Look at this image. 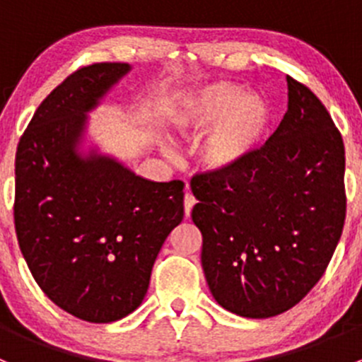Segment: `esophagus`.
Masks as SVG:
<instances>
[{
	"mask_svg": "<svg viewBox=\"0 0 362 362\" xmlns=\"http://www.w3.org/2000/svg\"><path fill=\"white\" fill-rule=\"evenodd\" d=\"M194 204H196L194 196H192L191 192H185V196H184V210H185V217H189V215H191L192 206H194Z\"/></svg>",
	"mask_w": 362,
	"mask_h": 362,
	"instance_id": "34e87169",
	"label": "esophagus"
}]
</instances>
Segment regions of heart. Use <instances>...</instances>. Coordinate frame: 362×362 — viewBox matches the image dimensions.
<instances>
[{"label":"heart","instance_id":"obj_1","mask_svg":"<svg viewBox=\"0 0 362 362\" xmlns=\"http://www.w3.org/2000/svg\"><path fill=\"white\" fill-rule=\"evenodd\" d=\"M272 113L257 96L231 82H215L184 96L171 124L175 133L194 140L210 129L199 160L210 171H226L247 159L264 140Z\"/></svg>","mask_w":362,"mask_h":362}]
</instances>
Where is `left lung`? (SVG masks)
<instances>
[{
    "label": "left lung",
    "instance_id": "left-lung-1",
    "mask_svg": "<svg viewBox=\"0 0 362 362\" xmlns=\"http://www.w3.org/2000/svg\"><path fill=\"white\" fill-rule=\"evenodd\" d=\"M287 89L286 115L262 147L191 180L208 287L222 308L249 319L298 305L326 272L345 224L341 133L308 87L287 76Z\"/></svg>",
    "mask_w": 362,
    "mask_h": 362
}]
</instances>
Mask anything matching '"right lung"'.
I'll return each mask as SVG.
<instances>
[{"mask_svg": "<svg viewBox=\"0 0 362 362\" xmlns=\"http://www.w3.org/2000/svg\"><path fill=\"white\" fill-rule=\"evenodd\" d=\"M131 66L76 69L33 115L16 156L13 221L28 268L59 308L87 322L129 315L164 240L184 218V182H152L78 154L87 112Z\"/></svg>", "mask_w": 362, "mask_h": 362, "instance_id": "add662e5", "label": "right lung"}]
</instances>
